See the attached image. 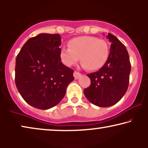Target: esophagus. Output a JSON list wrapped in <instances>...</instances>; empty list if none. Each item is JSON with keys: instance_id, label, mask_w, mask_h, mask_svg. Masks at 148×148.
Here are the masks:
<instances>
[{"instance_id": "esophagus-1", "label": "esophagus", "mask_w": 148, "mask_h": 148, "mask_svg": "<svg viewBox=\"0 0 148 148\" xmlns=\"http://www.w3.org/2000/svg\"><path fill=\"white\" fill-rule=\"evenodd\" d=\"M80 76H81V74H80V73L76 72V71L74 72V77L75 79H78Z\"/></svg>"}]
</instances>
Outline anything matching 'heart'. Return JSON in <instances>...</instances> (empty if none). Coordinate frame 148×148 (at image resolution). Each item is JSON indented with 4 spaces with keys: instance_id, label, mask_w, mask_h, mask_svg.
Wrapping results in <instances>:
<instances>
[{
    "instance_id": "b5f03b06",
    "label": "heart",
    "mask_w": 148,
    "mask_h": 148,
    "mask_svg": "<svg viewBox=\"0 0 148 148\" xmlns=\"http://www.w3.org/2000/svg\"><path fill=\"white\" fill-rule=\"evenodd\" d=\"M68 47H63L60 53L62 63L68 67L76 64L80 58L84 68L97 70L106 64L110 56L107 41L95 36L74 38L69 41Z\"/></svg>"
}]
</instances>
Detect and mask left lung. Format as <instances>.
Returning a JSON list of instances; mask_svg holds the SVG:
<instances>
[{
  "label": "left lung",
  "mask_w": 148,
  "mask_h": 148,
  "mask_svg": "<svg viewBox=\"0 0 148 148\" xmlns=\"http://www.w3.org/2000/svg\"><path fill=\"white\" fill-rule=\"evenodd\" d=\"M111 42L106 64L99 70L87 76L89 87L84 90L88 101L99 107H110L118 103L127 92L131 66L125 45L113 34L106 36Z\"/></svg>",
  "instance_id": "8db88e82"
}]
</instances>
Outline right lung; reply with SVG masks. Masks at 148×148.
<instances>
[{
	"label": "right lung",
	"instance_id": "1",
	"mask_svg": "<svg viewBox=\"0 0 148 148\" xmlns=\"http://www.w3.org/2000/svg\"><path fill=\"white\" fill-rule=\"evenodd\" d=\"M62 39L58 34L42 33L27 40L15 62V84L29 105L48 110L62 101L74 70L62 64Z\"/></svg>",
	"mask_w": 148,
	"mask_h": 148
}]
</instances>
